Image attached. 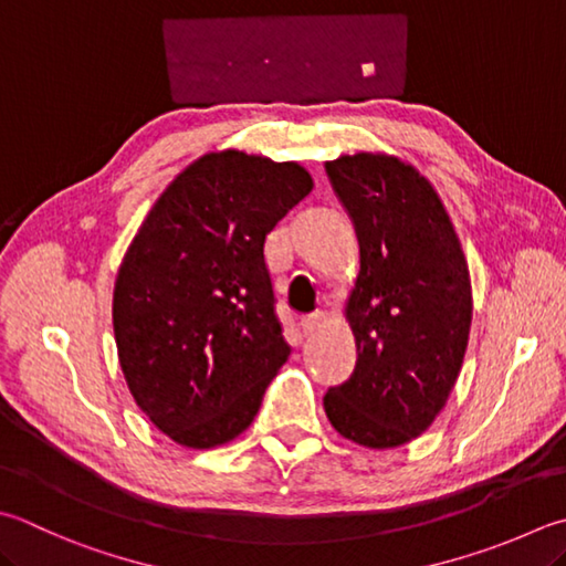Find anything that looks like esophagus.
<instances>
[{"label": "esophagus", "instance_id": "obj_1", "mask_svg": "<svg viewBox=\"0 0 566 566\" xmlns=\"http://www.w3.org/2000/svg\"><path fill=\"white\" fill-rule=\"evenodd\" d=\"M319 319H323V315L319 313H313V315H305L303 319H301V329L305 335H311V333H315V329L319 327Z\"/></svg>", "mask_w": 566, "mask_h": 566}]
</instances>
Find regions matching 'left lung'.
<instances>
[{
	"instance_id": "obj_1",
	"label": "left lung",
	"mask_w": 566,
	"mask_h": 566,
	"mask_svg": "<svg viewBox=\"0 0 566 566\" xmlns=\"http://www.w3.org/2000/svg\"><path fill=\"white\" fill-rule=\"evenodd\" d=\"M325 169L355 223L359 273L345 307L357 365L323 407L347 441L397 449L429 429L461 375L471 275L441 197L411 165L357 153Z\"/></svg>"
}]
</instances>
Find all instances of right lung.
<instances>
[{"instance_id":"add662e5","label":"right lung","mask_w":566,"mask_h":566,"mask_svg":"<svg viewBox=\"0 0 566 566\" xmlns=\"http://www.w3.org/2000/svg\"><path fill=\"white\" fill-rule=\"evenodd\" d=\"M311 189L297 163L209 153L127 247L113 291L117 359L137 407L179 446L214 449L247 431L291 355L263 249Z\"/></svg>"}]
</instances>
